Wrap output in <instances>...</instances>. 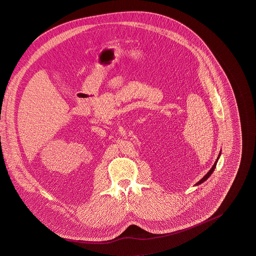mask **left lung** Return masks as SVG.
Listing matches in <instances>:
<instances>
[{
    "instance_id": "1",
    "label": "left lung",
    "mask_w": 256,
    "mask_h": 256,
    "mask_svg": "<svg viewBox=\"0 0 256 256\" xmlns=\"http://www.w3.org/2000/svg\"><path fill=\"white\" fill-rule=\"evenodd\" d=\"M219 156H218V158H217V160H216V162L214 163V165L212 166V168L210 169V170H209V172H207L206 174V176H204V178H202V180H200L198 182L196 183V185H198V184H200V183H202L204 182H206L207 178H209V176H211V174H212V172H214V170H215V168H216V165H217V161H218V159H219Z\"/></svg>"
}]
</instances>
